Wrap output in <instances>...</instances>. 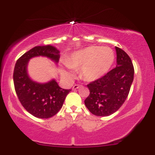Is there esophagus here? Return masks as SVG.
<instances>
[{
  "mask_svg": "<svg viewBox=\"0 0 155 155\" xmlns=\"http://www.w3.org/2000/svg\"><path fill=\"white\" fill-rule=\"evenodd\" d=\"M79 87H80V85L79 84H75L73 86V89L74 90H76V89H78Z\"/></svg>",
  "mask_w": 155,
  "mask_h": 155,
  "instance_id": "obj_1",
  "label": "esophagus"
}]
</instances>
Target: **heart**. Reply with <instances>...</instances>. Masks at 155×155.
Instances as JSON below:
<instances>
[{
  "instance_id": "heart-1",
  "label": "heart",
  "mask_w": 155,
  "mask_h": 155,
  "mask_svg": "<svg viewBox=\"0 0 155 155\" xmlns=\"http://www.w3.org/2000/svg\"><path fill=\"white\" fill-rule=\"evenodd\" d=\"M114 52L110 47L90 46L81 49L68 60V66L72 68H81V75L87 81H95L104 76L111 68L114 61ZM62 75L71 79L72 74L65 70Z\"/></svg>"
}]
</instances>
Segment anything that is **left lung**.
Masks as SVG:
<instances>
[{
	"instance_id": "obj_1",
	"label": "left lung",
	"mask_w": 155,
	"mask_h": 155,
	"mask_svg": "<svg viewBox=\"0 0 155 155\" xmlns=\"http://www.w3.org/2000/svg\"><path fill=\"white\" fill-rule=\"evenodd\" d=\"M117 67L87 84L90 95L84 101L92 114L106 117L120 108L128 96L134 77V68L125 51L116 47Z\"/></svg>"
}]
</instances>
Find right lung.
<instances>
[{
	"mask_svg": "<svg viewBox=\"0 0 155 155\" xmlns=\"http://www.w3.org/2000/svg\"><path fill=\"white\" fill-rule=\"evenodd\" d=\"M37 56L47 57L55 63H58L60 51L52 46L47 45L35 47L25 53L15 64L14 84L23 107L33 116L48 119L60 111L71 90L60 88L54 79L47 83L40 84L30 79L27 72L28 61Z\"/></svg>",
	"mask_w": 155,
	"mask_h": 155,
	"instance_id": "obj_1",
	"label": "right lung"
}]
</instances>
